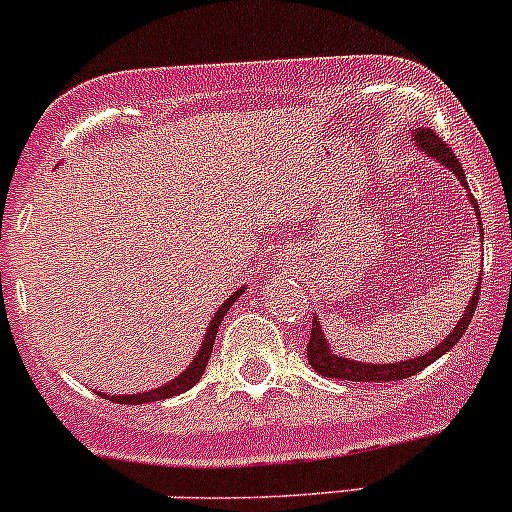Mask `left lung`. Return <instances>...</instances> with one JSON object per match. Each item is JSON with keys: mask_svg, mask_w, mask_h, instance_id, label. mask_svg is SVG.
<instances>
[{"mask_svg": "<svg viewBox=\"0 0 512 512\" xmlns=\"http://www.w3.org/2000/svg\"><path fill=\"white\" fill-rule=\"evenodd\" d=\"M411 141H416L418 151H423L426 156L436 158L438 163L446 165L448 170H453V173H456V178L461 180L463 188L468 190L466 173H463L456 153H453L451 148H448L446 143H443L441 138L431 131V128H416V133H411ZM468 200H471V205L476 208V215H478V203L473 200V195H468ZM478 225H480V218H478ZM480 237H483V232H480ZM478 294H480V280H478V285L473 287L471 302H468V307L463 309L466 314L458 319V324L453 327V332L448 334V337H443L441 344H436L431 352L418 356V359H404V361H396V364H369V361L344 359V356L332 352L329 342L324 339L322 324L317 322V317L312 319V337H309V344H307V359H309V364L314 366V371L322 376H327V379L376 381V384H379V381L409 379V376H416L418 371H423L428 364H433L436 359H441L448 349H453L458 342H461V337L466 334L468 324H471L473 312H476V307H478Z\"/></svg>", "mask_w": 512, "mask_h": 512, "instance_id": "left-lung-1", "label": "left lung"}]
</instances>
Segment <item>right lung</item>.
<instances>
[{"label":"right lung","instance_id":"1","mask_svg":"<svg viewBox=\"0 0 512 512\" xmlns=\"http://www.w3.org/2000/svg\"><path fill=\"white\" fill-rule=\"evenodd\" d=\"M245 289H247V285L237 289L235 294H230V297H227L225 302L220 304L218 312H215V314H213V319H210V327H208V332H205L203 344H200V352L195 354V359L190 361V366H188V369L183 371V374H178V376H175V379H170L168 384L158 386V389L143 391V394H128V396H126V394H118V396L113 394V396H106V394H103V391H96V394H98V396H106V399L116 401V404H148V401H163V399H170V396H178V394H183V391L193 389V386L198 384L200 379H203L205 366H208L210 354H213L215 334H218L220 322H223L225 314L230 312L232 302H235V299L240 297V294L245 292Z\"/></svg>","mask_w":512,"mask_h":512}]
</instances>
